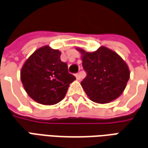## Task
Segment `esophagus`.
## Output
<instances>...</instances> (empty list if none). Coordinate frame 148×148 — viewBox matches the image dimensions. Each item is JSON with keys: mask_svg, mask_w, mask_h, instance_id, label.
<instances>
[{"mask_svg": "<svg viewBox=\"0 0 148 148\" xmlns=\"http://www.w3.org/2000/svg\"><path fill=\"white\" fill-rule=\"evenodd\" d=\"M76 79H77V80H80V79H81V75H80V73H76Z\"/></svg>", "mask_w": 148, "mask_h": 148, "instance_id": "esophagus-1", "label": "esophagus"}]
</instances>
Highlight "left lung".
Returning <instances> with one entry per match:
<instances>
[{
  "label": "left lung",
  "instance_id": "left-lung-1",
  "mask_svg": "<svg viewBox=\"0 0 148 148\" xmlns=\"http://www.w3.org/2000/svg\"><path fill=\"white\" fill-rule=\"evenodd\" d=\"M77 50L82 54V65L87 73L80 84L89 99L105 104L118 98L130 78V71L125 61L105 47L93 52Z\"/></svg>",
  "mask_w": 148,
  "mask_h": 148
}]
</instances>
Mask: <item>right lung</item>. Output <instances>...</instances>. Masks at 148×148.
I'll list each match as a JSON object with an SVG mask.
<instances>
[{
  "instance_id": "right-lung-1",
  "label": "right lung",
  "mask_w": 148,
  "mask_h": 148,
  "mask_svg": "<svg viewBox=\"0 0 148 148\" xmlns=\"http://www.w3.org/2000/svg\"><path fill=\"white\" fill-rule=\"evenodd\" d=\"M59 50L45 46L36 50L25 61L21 80L28 95L42 105H55L67 93L76 77L70 74L68 64L60 60Z\"/></svg>"
}]
</instances>
